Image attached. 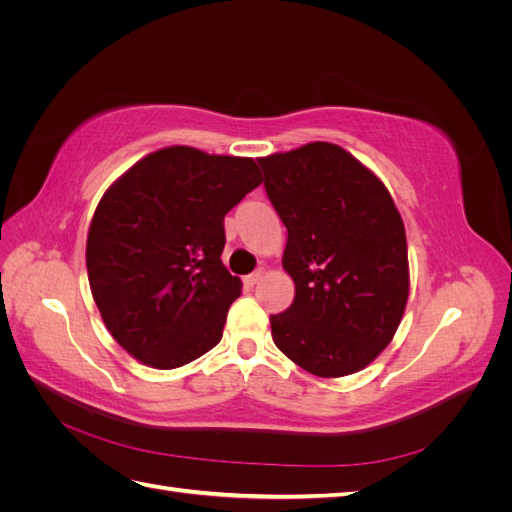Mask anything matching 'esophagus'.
Returning <instances> with one entry per match:
<instances>
[{"mask_svg":"<svg viewBox=\"0 0 512 512\" xmlns=\"http://www.w3.org/2000/svg\"><path fill=\"white\" fill-rule=\"evenodd\" d=\"M262 275H265V271L262 269H258V271H254V273H250V275H245V286H250V288H254L260 280H262Z\"/></svg>","mask_w":512,"mask_h":512,"instance_id":"34e87169","label":"esophagus"}]
</instances>
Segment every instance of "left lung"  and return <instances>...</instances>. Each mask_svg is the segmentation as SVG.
<instances>
[{"label":"left lung","mask_w":512,"mask_h":512,"mask_svg":"<svg viewBox=\"0 0 512 512\" xmlns=\"http://www.w3.org/2000/svg\"><path fill=\"white\" fill-rule=\"evenodd\" d=\"M288 241L294 301L271 316L292 363L318 378L367 367L391 344L408 303L404 220L384 183L333 143L258 158Z\"/></svg>","instance_id":"obj_1"}]
</instances>
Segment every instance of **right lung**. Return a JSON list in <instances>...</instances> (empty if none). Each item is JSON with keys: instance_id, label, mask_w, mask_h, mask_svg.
I'll list each match as a JSON object with an SVG mask.
<instances>
[{"instance_id": "add662e5", "label": "right lung", "mask_w": 512, "mask_h": 512, "mask_svg": "<svg viewBox=\"0 0 512 512\" xmlns=\"http://www.w3.org/2000/svg\"><path fill=\"white\" fill-rule=\"evenodd\" d=\"M262 183L252 158L173 145L128 168L87 232V275L108 333L156 369L220 344L241 280L222 265L224 218Z\"/></svg>"}]
</instances>
